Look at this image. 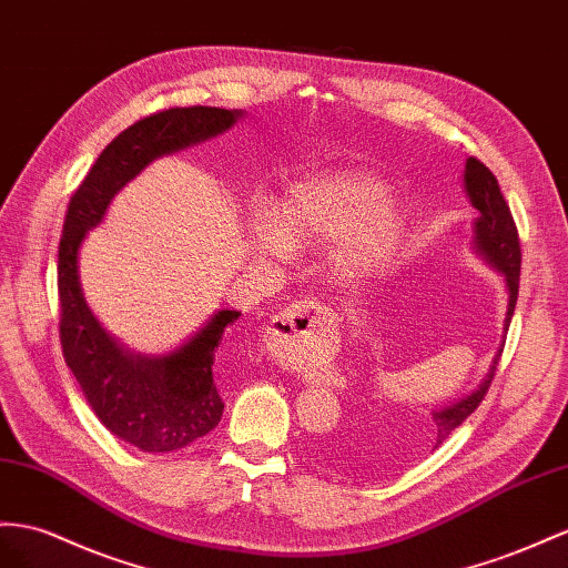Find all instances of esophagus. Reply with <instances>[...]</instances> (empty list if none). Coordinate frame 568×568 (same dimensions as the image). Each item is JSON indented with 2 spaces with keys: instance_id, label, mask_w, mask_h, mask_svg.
Here are the masks:
<instances>
[{
  "instance_id": "obj_1",
  "label": "esophagus",
  "mask_w": 568,
  "mask_h": 568,
  "mask_svg": "<svg viewBox=\"0 0 568 568\" xmlns=\"http://www.w3.org/2000/svg\"><path fill=\"white\" fill-rule=\"evenodd\" d=\"M324 307L316 302H293L285 312L271 318L266 326V341L268 347L275 353L295 347L304 338L314 336V333L324 331Z\"/></svg>"
}]
</instances>
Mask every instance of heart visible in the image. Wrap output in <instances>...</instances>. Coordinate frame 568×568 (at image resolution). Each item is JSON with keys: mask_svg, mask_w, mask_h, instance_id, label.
Wrapping results in <instances>:
<instances>
[{"mask_svg": "<svg viewBox=\"0 0 568 568\" xmlns=\"http://www.w3.org/2000/svg\"><path fill=\"white\" fill-rule=\"evenodd\" d=\"M365 170L318 172L287 189L278 209L254 213V244L264 254L312 252L336 240L333 268L365 278L384 268L408 232V213Z\"/></svg>", "mask_w": 568, "mask_h": 568, "instance_id": "obj_1", "label": "heart"}]
</instances>
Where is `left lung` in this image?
I'll return each mask as SVG.
<instances>
[{
	"label": "left lung",
	"mask_w": 568,
	"mask_h": 568,
	"mask_svg": "<svg viewBox=\"0 0 568 568\" xmlns=\"http://www.w3.org/2000/svg\"><path fill=\"white\" fill-rule=\"evenodd\" d=\"M463 189L465 196L473 203V209H477V217L473 221V237H470V250L475 256H479L485 261L489 268L497 271L504 278V287H506V316H504V336L508 331V324H511V316L516 310V300H518V281H520V244H518V230L511 217V211H508L504 194L499 189V182L494 174L489 172V168H485L479 160L468 158L465 160V170H463ZM504 351V341L501 347L497 351V355L491 357L489 372L483 382L477 384V388H473L468 396H463L458 400H450L442 408H434L432 417H427L423 425L413 427V429H384V425H372L365 427V434L369 432L374 436V454H390L394 458H415V456H425L429 450L439 448L448 434L454 432L456 427H460L465 419H468L477 405L483 403L487 388L494 379V372H497L499 357ZM386 423V419H384ZM362 429V427H359ZM362 434V432H359ZM359 446V436L353 439V436H343V439H333L326 442V446L322 448V456L326 463L336 465V468L351 470V473H362L369 468V458L372 450H362L354 444ZM368 458L365 459L364 456ZM403 460V463H405Z\"/></svg>",
	"instance_id": "left-lung-1"
}]
</instances>
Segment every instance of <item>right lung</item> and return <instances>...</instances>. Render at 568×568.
<instances>
[{
  "instance_id": "right-lung-1",
  "label": "right lung",
  "mask_w": 568,
  "mask_h": 568,
  "mask_svg": "<svg viewBox=\"0 0 568 568\" xmlns=\"http://www.w3.org/2000/svg\"><path fill=\"white\" fill-rule=\"evenodd\" d=\"M242 118V110L206 105L170 108L143 118L108 143L69 201L57 264L67 367L74 372L100 423L145 454L180 450L221 423L225 403L213 384V359L225 328L240 312L217 310L170 353L129 351L85 302L79 273L81 244L103 223L112 199L153 160L225 134Z\"/></svg>"
}]
</instances>
